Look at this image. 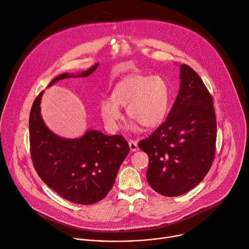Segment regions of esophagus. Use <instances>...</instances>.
Segmentation results:
<instances>
[{"mask_svg":"<svg viewBox=\"0 0 249 249\" xmlns=\"http://www.w3.org/2000/svg\"><path fill=\"white\" fill-rule=\"evenodd\" d=\"M128 144H129V148L131 151H137L138 150V142L137 141H129L128 142Z\"/></svg>","mask_w":249,"mask_h":249,"instance_id":"esophagus-1","label":"esophagus"}]
</instances>
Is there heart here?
I'll return each mask as SVG.
<instances>
[{
  "mask_svg": "<svg viewBox=\"0 0 249 249\" xmlns=\"http://www.w3.org/2000/svg\"><path fill=\"white\" fill-rule=\"evenodd\" d=\"M111 101L101 102L102 118L109 129H117L123 118L121 107H126V113L137 123L131 128L138 129L140 124L146 128L160 125L169 105L167 83L160 75L135 73L125 76L113 88Z\"/></svg>",
  "mask_w": 249,
  "mask_h": 249,
  "instance_id": "b5f03b06",
  "label": "heart"
}]
</instances>
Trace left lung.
Masks as SVG:
<instances>
[{"instance_id":"left-lung-1","label":"left lung","mask_w":249,"mask_h":249,"mask_svg":"<svg viewBox=\"0 0 249 249\" xmlns=\"http://www.w3.org/2000/svg\"><path fill=\"white\" fill-rule=\"evenodd\" d=\"M216 119L212 94L189 66L180 65V86L168 116L139 142L148 156L146 179L161 196L173 197L196 187L215 156Z\"/></svg>"}]
</instances>
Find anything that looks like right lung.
<instances>
[{"instance_id":"1","label":"right lung","mask_w":249,"mask_h":249,"mask_svg":"<svg viewBox=\"0 0 249 249\" xmlns=\"http://www.w3.org/2000/svg\"><path fill=\"white\" fill-rule=\"evenodd\" d=\"M98 66L78 74H60L49 87L64 79L88 76ZM42 95L43 91L36 98L29 119L31 156L36 174L67 200L79 204L99 202L111 189L128 155L127 142L123 136H106L93 129L73 140L54 135L41 116Z\"/></svg>"}]
</instances>
